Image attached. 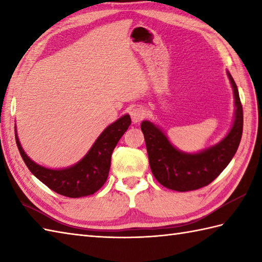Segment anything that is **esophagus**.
<instances>
[{
	"label": "esophagus",
	"mask_w": 262,
	"mask_h": 262,
	"mask_svg": "<svg viewBox=\"0 0 262 262\" xmlns=\"http://www.w3.org/2000/svg\"><path fill=\"white\" fill-rule=\"evenodd\" d=\"M129 115L132 117V121L134 122V124H137V122H140L143 118H144V113L143 108L141 107H134L129 110Z\"/></svg>",
	"instance_id": "esophagus-1"
}]
</instances>
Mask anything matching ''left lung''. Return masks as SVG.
<instances>
[{"mask_svg": "<svg viewBox=\"0 0 262 262\" xmlns=\"http://www.w3.org/2000/svg\"><path fill=\"white\" fill-rule=\"evenodd\" d=\"M234 94V120L227 135L215 145L197 153H186L172 145L169 138L152 121H142L149 166L161 185L176 191H190L215 180L234 157L241 142L243 110L237 86L227 71Z\"/></svg>", "mask_w": 262, "mask_h": 262, "instance_id": "obj_1", "label": "left lung"}]
</instances>
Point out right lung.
Returning <instances> with one entry per match:
<instances>
[{"mask_svg":"<svg viewBox=\"0 0 262 262\" xmlns=\"http://www.w3.org/2000/svg\"><path fill=\"white\" fill-rule=\"evenodd\" d=\"M130 122L129 115L120 117L99 135L79 162L64 169H48L33 162L22 148L15 127L16 146L31 173L53 191L70 198L85 197L98 191L107 181L111 154Z\"/></svg>","mask_w":262,"mask_h":262,"instance_id":"right-lung-1","label":"right lung"}]
</instances>
